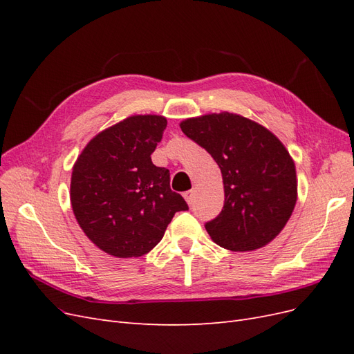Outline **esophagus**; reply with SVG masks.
Returning <instances> with one entry per match:
<instances>
[{
    "label": "esophagus",
    "instance_id": "1",
    "mask_svg": "<svg viewBox=\"0 0 354 354\" xmlns=\"http://www.w3.org/2000/svg\"><path fill=\"white\" fill-rule=\"evenodd\" d=\"M185 199L189 203V205H194V199H195V190H187L185 192Z\"/></svg>",
    "mask_w": 354,
    "mask_h": 354
}]
</instances>
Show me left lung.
<instances>
[{"mask_svg":"<svg viewBox=\"0 0 354 354\" xmlns=\"http://www.w3.org/2000/svg\"><path fill=\"white\" fill-rule=\"evenodd\" d=\"M180 128L221 169L224 207L205 224L211 239L239 252L272 242L297 202L295 164L279 138L266 127L229 112L187 118Z\"/></svg>","mask_w":354,"mask_h":354,"instance_id":"1","label":"left lung"}]
</instances>
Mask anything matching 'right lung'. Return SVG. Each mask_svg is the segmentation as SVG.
I'll return each mask as SVG.
<instances>
[{
	"instance_id": "right-lung-1",
	"label": "right lung",
	"mask_w": 354,
	"mask_h": 354,
	"mask_svg": "<svg viewBox=\"0 0 354 354\" xmlns=\"http://www.w3.org/2000/svg\"><path fill=\"white\" fill-rule=\"evenodd\" d=\"M167 118L133 115L93 137L72 169L71 203L87 238L118 259L147 254L186 201L151 155Z\"/></svg>"
}]
</instances>
